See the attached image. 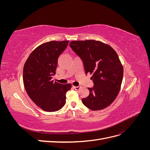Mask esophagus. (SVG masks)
Listing matches in <instances>:
<instances>
[{"label": "esophagus", "instance_id": "1", "mask_svg": "<svg viewBox=\"0 0 150 150\" xmlns=\"http://www.w3.org/2000/svg\"><path fill=\"white\" fill-rule=\"evenodd\" d=\"M73 88H74V89H76V90H79V89H80V88H81V86H73Z\"/></svg>", "mask_w": 150, "mask_h": 150}]
</instances>
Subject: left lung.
Returning a JSON list of instances; mask_svg holds the SVG:
<instances>
[{
  "label": "left lung",
  "instance_id": "8db88e82",
  "mask_svg": "<svg viewBox=\"0 0 150 150\" xmlns=\"http://www.w3.org/2000/svg\"><path fill=\"white\" fill-rule=\"evenodd\" d=\"M69 46L83 62L86 74H92L93 87L82 99L84 106L98 111L110 106L119 93L123 67L111 46L94 40L71 41Z\"/></svg>",
  "mask_w": 150,
  "mask_h": 150
}]
</instances>
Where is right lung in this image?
<instances>
[{"label": "right lung", "mask_w": 150, "mask_h": 150, "mask_svg": "<svg viewBox=\"0 0 150 150\" xmlns=\"http://www.w3.org/2000/svg\"><path fill=\"white\" fill-rule=\"evenodd\" d=\"M69 40L44 43L32 52L23 71V82L33 101L48 111H57L64 106L66 93L71 84L54 82L58 59L67 47Z\"/></svg>", "instance_id": "1"}]
</instances>
